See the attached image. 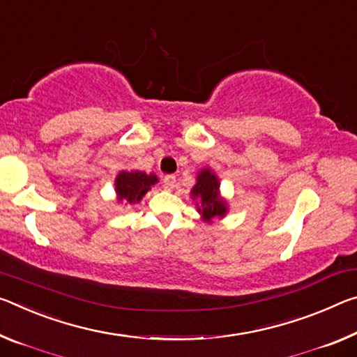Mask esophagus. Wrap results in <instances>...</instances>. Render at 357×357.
Wrapping results in <instances>:
<instances>
[{
  "label": "esophagus",
  "mask_w": 357,
  "mask_h": 357,
  "mask_svg": "<svg viewBox=\"0 0 357 357\" xmlns=\"http://www.w3.org/2000/svg\"><path fill=\"white\" fill-rule=\"evenodd\" d=\"M163 188L167 190H173L176 188V176H174V174H167V176L163 178Z\"/></svg>",
  "instance_id": "34e87169"
}]
</instances>
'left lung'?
Listing matches in <instances>:
<instances>
[{
  "label": "left lung",
  "mask_w": 357,
  "mask_h": 357,
  "mask_svg": "<svg viewBox=\"0 0 357 357\" xmlns=\"http://www.w3.org/2000/svg\"><path fill=\"white\" fill-rule=\"evenodd\" d=\"M190 199L197 202V211L203 222L211 224L214 219H224L229 213V203L220 195L218 174L211 168H202L197 173V183L190 190Z\"/></svg>",
  "instance_id": "left-lung-1"
}]
</instances>
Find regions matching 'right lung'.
I'll return each instance as SVG.
<instances>
[{
	"label": "right lung",
	"instance_id": "right-lung-1",
	"mask_svg": "<svg viewBox=\"0 0 357 357\" xmlns=\"http://www.w3.org/2000/svg\"><path fill=\"white\" fill-rule=\"evenodd\" d=\"M158 183L157 174L144 173L139 169H122L114 179L116 202L121 205L139 203L151 188Z\"/></svg>",
	"mask_w": 357,
	"mask_h": 357
}]
</instances>
